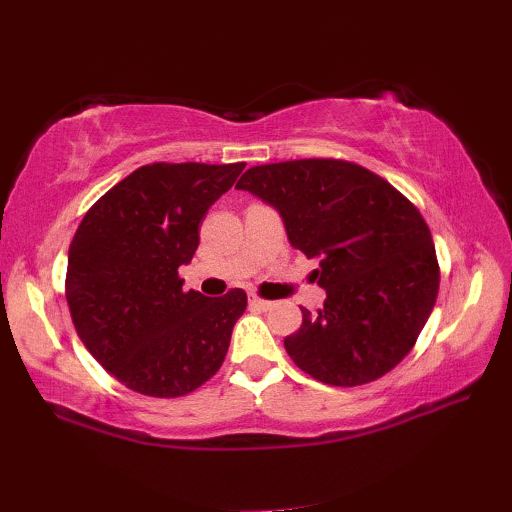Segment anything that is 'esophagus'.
I'll return each mask as SVG.
<instances>
[{
  "label": "esophagus",
  "instance_id": "1",
  "mask_svg": "<svg viewBox=\"0 0 512 512\" xmlns=\"http://www.w3.org/2000/svg\"><path fill=\"white\" fill-rule=\"evenodd\" d=\"M249 307H254V310H269L272 307V301H265V298H258V296H252L249 298Z\"/></svg>",
  "mask_w": 512,
  "mask_h": 512
}]
</instances>
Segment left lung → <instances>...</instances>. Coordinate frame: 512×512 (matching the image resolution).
Wrapping results in <instances>:
<instances>
[{
    "instance_id": "8db88e82",
    "label": "left lung",
    "mask_w": 512,
    "mask_h": 512,
    "mask_svg": "<svg viewBox=\"0 0 512 512\" xmlns=\"http://www.w3.org/2000/svg\"><path fill=\"white\" fill-rule=\"evenodd\" d=\"M236 189L281 214L292 247L318 258L325 303L285 339L316 381L354 388L403 361L435 307L439 263L419 209L388 180L347 160L252 167Z\"/></svg>"
}]
</instances>
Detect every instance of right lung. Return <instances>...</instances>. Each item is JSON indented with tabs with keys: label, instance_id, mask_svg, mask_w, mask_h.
<instances>
[{
	"label": "right lung",
	"instance_id": "obj_1",
	"mask_svg": "<svg viewBox=\"0 0 512 512\" xmlns=\"http://www.w3.org/2000/svg\"><path fill=\"white\" fill-rule=\"evenodd\" d=\"M245 162H153L129 173L86 211L69 249L66 303L75 332L129 390L173 399L225 361L247 307L243 289L209 298L182 289L209 207Z\"/></svg>",
	"mask_w": 512,
	"mask_h": 512
}]
</instances>
